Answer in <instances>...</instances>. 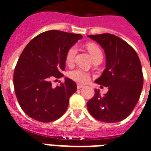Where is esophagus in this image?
Returning <instances> with one entry per match:
<instances>
[{
	"label": "esophagus",
	"mask_w": 151,
	"mask_h": 151,
	"mask_svg": "<svg viewBox=\"0 0 151 151\" xmlns=\"http://www.w3.org/2000/svg\"><path fill=\"white\" fill-rule=\"evenodd\" d=\"M77 87H78V89H81V88H85V86H84V85H81V84H78V85H77Z\"/></svg>",
	"instance_id": "34e87169"
}]
</instances>
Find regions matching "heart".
Listing matches in <instances>:
<instances>
[{
    "mask_svg": "<svg viewBox=\"0 0 151 151\" xmlns=\"http://www.w3.org/2000/svg\"><path fill=\"white\" fill-rule=\"evenodd\" d=\"M87 47H88V52L90 53L92 58H93L95 55L101 53L100 48L96 45L88 44ZM77 50H77V47L75 46H73L68 50L66 55H65V62L67 64L70 65V64H72L73 63V61L75 59ZM69 77L77 82H79V83H86L89 80V73L86 72L83 69H81V68H77L73 70L70 71Z\"/></svg>",
    "mask_w": 151,
    "mask_h": 151,
    "instance_id": "1",
    "label": "heart"
}]
</instances>
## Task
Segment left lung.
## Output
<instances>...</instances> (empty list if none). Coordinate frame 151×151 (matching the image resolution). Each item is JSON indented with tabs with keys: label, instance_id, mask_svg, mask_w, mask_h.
<instances>
[{
	"label": "left lung",
	"instance_id": "1",
	"mask_svg": "<svg viewBox=\"0 0 151 151\" xmlns=\"http://www.w3.org/2000/svg\"><path fill=\"white\" fill-rule=\"evenodd\" d=\"M88 37L104 50L106 68L95 82L109 87V91L101 95L96 89L93 97L87 102V109L100 121H121L133 111L142 92L143 75L139 58L128 43L116 35L106 33Z\"/></svg>",
	"mask_w": 151,
	"mask_h": 151
}]
</instances>
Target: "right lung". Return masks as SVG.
Instances as JSON below:
<instances>
[{
  "label": "right lung",
  "mask_w": 151,
  "mask_h": 151,
  "mask_svg": "<svg viewBox=\"0 0 151 151\" xmlns=\"http://www.w3.org/2000/svg\"><path fill=\"white\" fill-rule=\"evenodd\" d=\"M81 39L80 34L52 30L38 35L24 49L15 68L13 85L19 105L28 116L47 123L65 113L77 85L65 78L64 83L53 87L50 81L63 77L66 53Z\"/></svg>",
  "instance_id": "add662e5"
}]
</instances>
